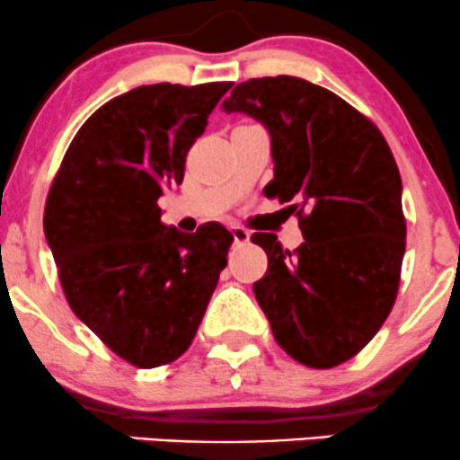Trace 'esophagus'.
<instances>
[{
  "label": "esophagus",
  "instance_id": "1",
  "mask_svg": "<svg viewBox=\"0 0 460 460\" xmlns=\"http://www.w3.org/2000/svg\"><path fill=\"white\" fill-rule=\"evenodd\" d=\"M231 234H234L235 244H246V242L251 240V235H248V231L242 229V226H234V229H231Z\"/></svg>",
  "mask_w": 460,
  "mask_h": 460
}]
</instances>
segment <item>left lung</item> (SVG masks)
I'll return each mask as SVG.
<instances>
[{"label":"left lung","mask_w":460,"mask_h":460,"mask_svg":"<svg viewBox=\"0 0 460 460\" xmlns=\"http://www.w3.org/2000/svg\"><path fill=\"white\" fill-rule=\"evenodd\" d=\"M270 131L274 179L263 194L296 212L305 242L289 252L272 234L252 285L277 344L329 369L369 344L398 296L406 248L402 179L381 129L326 88L292 75L237 84L223 103Z\"/></svg>","instance_id":"left-lung-1"}]
</instances>
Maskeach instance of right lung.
<instances>
[{"instance_id": "add662e5", "label": "right lung", "mask_w": 460, "mask_h": 460, "mask_svg": "<svg viewBox=\"0 0 460 460\" xmlns=\"http://www.w3.org/2000/svg\"><path fill=\"white\" fill-rule=\"evenodd\" d=\"M231 82L149 84L79 128L45 203V235L68 307L131 366H168L192 344L234 235L179 234L157 199L179 186L190 146Z\"/></svg>"}]
</instances>
